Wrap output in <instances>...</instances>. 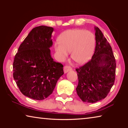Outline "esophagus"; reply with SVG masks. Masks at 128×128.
<instances>
[{"mask_svg": "<svg viewBox=\"0 0 128 128\" xmlns=\"http://www.w3.org/2000/svg\"><path fill=\"white\" fill-rule=\"evenodd\" d=\"M72 69V68H71L70 66H66L64 67V72L65 73H66L68 72L69 70H71Z\"/></svg>", "mask_w": 128, "mask_h": 128, "instance_id": "34e87169", "label": "esophagus"}]
</instances>
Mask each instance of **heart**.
Listing matches in <instances>:
<instances>
[{
    "mask_svg": "<svg viewBox=\"0 0 128 128\" xmlns=\"http://www.w3.org/2000/svg\"><path fill=\"white\" fill-rule=\"evenodd\" d=\"M95 46V36L92 33L82 29L68 30L62 33L55 50L60 58L64 59L71 51V58L78 64H83L89 60Z\"/></svg>",
    "mask_w": 128,
    "mask_h": 128,
    "instance_id": "obj_1",
    "label": "heart"
}]
</instances>
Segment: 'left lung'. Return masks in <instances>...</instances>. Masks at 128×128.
Here are the masks:
<instances>
[{"mask_svg": "<svg viewBox=\"0 0 128 128\" xmlns=\"http://www.w3.org/2000/svg\"><path fill=\"white\" fill-rule=\"evenodd\" d=\"M95 31L96 46L92 59L76 69L78 78L77 95L86 103L104 99L115 80L116 64L112 47L98 27H95Z\"/></svg>", "mask_w": 128, "mask_h": 128, "instance_id": "1", "label": "left lung"}]
</instances>
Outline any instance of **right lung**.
<instances>
[{
    "label": "right lung",
    "instance_id": "1",
    "mask_svg": "<svg viewBox=\"0 0 128 128\" xmlns=\"http://www.w3.org/2000/svg\"><path fill=\"white\" fill-rule=\"evenodd\" d=\"M54 28H33L19 47L13 63V76L20 92L35 100H43L52 93L63 66L54 61L50 48Z\"/></svg>",
    "mask_w": 128,
    "mask_h": 128
}]
</instances>
